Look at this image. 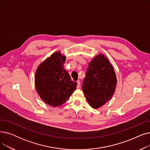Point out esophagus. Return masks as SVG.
<instances>
[{
    "mask_svg": "<svg viewBox=\"0 0 150 150\" xmlns=\"http://www.w3.org/2000/svg\"><path fill=\"white\" fill-rule=\"evenodd\" d=\"M76 83H77V86H76V88H80V81L78 80V81H76Z\"/></svg>",
    "mask_w": 150,
    "mask_h": 150,
    "instance_id": "34e87169",
    "label": "esophagus"
}]
</instances>
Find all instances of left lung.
Here are the masks:
<instances>
[{"label": "left lung", "mask_w": 150, "mask_h": 150, "mask_svg": "<svg viewBox=\"0 0 150 150\" xmlns=\"http://www.w3.org/2000/svg\"><path fill=\"white\" fill-rule=\"evenodd\" d=\"M113 66L105 55H96L89 62L82 86L89 105L98 109L112 98L117 86Z\"/></svg>", "instance_id": "1"}]
</instances>
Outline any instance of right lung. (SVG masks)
<instances>
[{
    "label": "right lung",
    "mask_w": 150,
    "mask_h": 150,
    "mask_svg": "<svg viewBox=\"0 0 150 150\" xmlns=\"http://www.w3.org/2000/svg\"><path fill=\"white\" fill-rule=\"evenodd\" d=\"M66 57L56 52L39 64L35 72V88L46 104L56 108L61 106L76 89L77 83L71 80L64 69Z\"/></svg>",
    "instance_id": "1"
}]
</instances>
